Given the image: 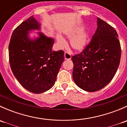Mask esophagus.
<instances>
[{
    "instance_id": "esophagus-1",
    "label": "esophagus",
    "mask_w": 127,
    "mask_h": 127,
    "mask_svg": "<svg viewBox=\"0 0 127 127\" xmlns=\"http://www.w3.org/2000/svg\"><path fill=\"white\" fill-rule=\"evenodd\" d=\"M64 58L65 60H71V55L69 53L67 52H65L64 53Z\"/></svg>"
}]
</instances>
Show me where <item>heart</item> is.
<instances>
[{
  "instance_id": "b5f03b06",
  "label": "heart",
  "mask_w": 127,
  "mask_h": 127,
  "mask_svg": "<svg viewBox=\"0 0 127 127\" xmlns=\"http://www.w3.org/2000/svg\"><path fill=\"white\" fill-rule=\"evenodd\" d=\"M84 29V26L83 25L78 26L75 27L73 30H72L70 32L67 34V36L72 39L74 37V39L71 40V45L72 48L75 50L77 52H81L84 48H85L87 43V34L85 32L81 33ZM80 34L77 36L75 37V35L77 34ZM57 41L58 44L61 47H64L66 45V43L65 40L63 39L61 37L58 36L57 37Z\"/></svg>"
}]
</instances>
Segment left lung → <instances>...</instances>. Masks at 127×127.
<instances>
[{"mask_svg": "<svg viewBox=\"0 0 127 127\" xmlns=\"http://www.w3.org/2000/svg\"><path fill=\"white\" fill-rule=\"evenodd\" d=\"M97 26L90 43L81 53L71 58L74 81L89 92L102 89L112 80L121 56L120 41L114 28L99 18Z\"/></svg>", "mask_w": 127, "mask_h": 127, "instance_id": "left-lung-1", "label": "left lung"}]
</instances>
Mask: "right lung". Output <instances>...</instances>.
Wrapping results in <instances>:
<instances>
[{
  "label": "right lung",
  "instance_id": "1",
  "mask_svg": "<svg viewBox=\"0 0 127 127\" xmlns=\"http://www.w3.org/2000/svg\"><path fill=\"white\" fill-rule=\"evenodd\" d=\"M33 17L13 31L8 46L9 62L13 74L24 88L34 93H43L54 85L64 60V52L52 51L54 40L39 32V37L31 40L28 31L39 30Z\"/></svg>",
  "mask_w": 127,
  "mask_h": 127
}]
</instances>
